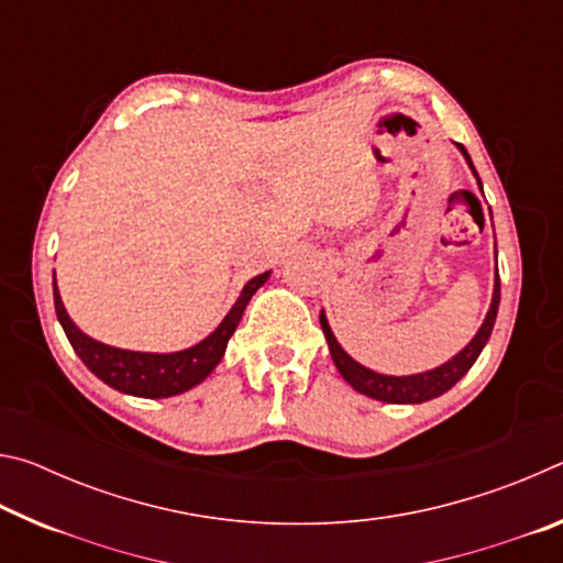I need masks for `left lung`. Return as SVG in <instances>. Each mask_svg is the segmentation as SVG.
I'll use <instances>...</instances> for the list:
<instances>
[{
	"label": "left lung",
	"mask_w": 563,
	"mask_h": 563,
	"mask_svg": "<svg viewBox=\"0 0 563 563\" xmlns=\"http://www.w3.org/2000/svg\"><path fill=\"white\" fill-rule=\"evenodd\" d=\"M456 148L462 151V156L466 161V166L472 168V174L476 178V186L482 190V180L479 174H476V168L472 164L470 154H466V148L462 144H456ZM484 196V190H482ZM492 213V211H489ZM499 271L494 273V292H492V305L487 310V318H484L482 328L476 330V335L466 342V345L456 352L452 360H446L444 365L434 367V369H427V373H417V375H383V373H375V369H369L365 365H360L357 360H352L342 345L335 338V332L330 330V322L325 318V310H320V325L322 332H325V340H328V347H330V357L335 362V367L340 369V375L345 383L357 389L360 395H367L373 399H379V402H389V405H419V402H427V399H434L444 395L446 389H452L460 379L470 373L472 365L476 362V357L482 355L484 345H487V340L494 330V322H497V312H499Z\"/></svg>",
	"instance_id": "obj_1"
}]
</instances>
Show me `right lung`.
<instances>
[{
	"mask_svg": "<svg viewBox=\"0 0 563 563\" xmlns=\"http://www.w3.org/2000/svg\"><path fill=\"white\" fill-rule=\"evenodd\" d=\"M271 278L268 273L255 275L253 280L243 285L241 295L228 310V316L221 320L211 335L198 342L194 347L178 350V352H139V350H121L103 345V342L89 338L87 332L76 328V322L66 312L59 288H56V273H54V308L56 318H59L62 328L69 338L76 355L81 357L93 375L109 387L119 389L123 395L146 397V399H161L174 397L186 393V389L201 385L203 379L213 373L218 362L223 360L228 340L241 322L245 305L251 302L255 290Z\"/></svg>",
	"mask_w": 563,
	"mask_h": 563,
	"instance_id": "obj_1",
	"label": "right lung"
}]
</instances>
